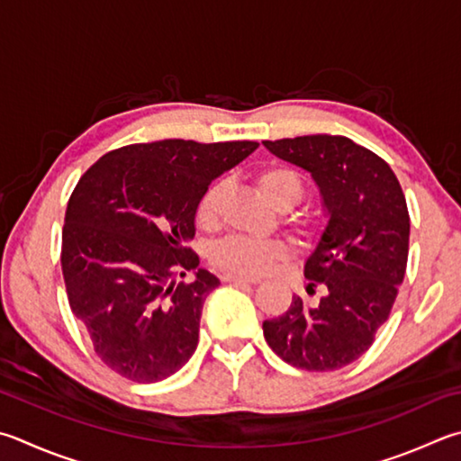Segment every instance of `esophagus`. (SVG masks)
<instances>
[{
  "label": "esophagus",
  "mask_w": 461,
  "mask_h": 461,
  "mask_svg": "<svg viewBox=\"0 0 461 461\" xmlns=\"http://www.w3.org/2000/svg\"><path fill=\"white\" fill-rule=\"evenodd\" d=\"M223 282H233V284H259V278H249V276H240V274H223Z\"/></svg>",
  "instance_id": "obj_1"
}]
</instances>
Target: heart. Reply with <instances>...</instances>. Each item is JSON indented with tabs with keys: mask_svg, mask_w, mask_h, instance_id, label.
<instances>
[{
	"mask_svg": "<svg viewBox=\"0 0 461 461\" xmlns=\"http://www.w3.org/2000/svg\"><path fill=\"white\" fill-rule=\"evenodd\" d=\"M256 183L264 197L274 207L290 209L303 199V179L296 171L284 165H267L256 175ZM223 185L212 183L195 207V221L202 230H213L220 221ZM294 228L303 236L311 233V223L294 221ZM212 262L225 272L240 276H262L270 272L276 264L290 258V248L280 240H249V238H225L212 248Z\"/></svg>",
	"mask_w": 461,
	"mask_h": 461,
	"instance_id": "obj_1",
	"label": "heart"
}]
</instances>
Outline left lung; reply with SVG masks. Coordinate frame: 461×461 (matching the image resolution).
Wrapping results in <instances>:
<instances>
[{"instance_id":"8db88e82","label":"left lung","mask_w":461,"mask_h":461,"mask_svg":"<svg viewBox=\"0 0 461 461\" xmlns=\"http://www.w3.org/2000/svg\"><path fill=\"white\" fill-rule=\"evenodd\" d=\"M276 157L303 167L321 187L329 225L306 259L308 292L318 304L292 296L264 339L282 361L304 371H334L371 348L387 321L409 254V212L387 161L340 135L264 140Z\"/></svg>"}]
</instances>
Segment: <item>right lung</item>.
<instances>
[{"label":"right lung","instance_id":"right-lung-1","mask_svg":"<svg viewBox=\"0 0 461 461\" xmlns=\"http://www.w3.org/2000/svg\"><path fill=\"white\" fill-rule=\"evenodd\" d=\"M254 140L167 139L114 149L82 175L62 230L74 316L108 369L135 383L177 373L195 353L199 318L220 280L187 248L195 207ZM194 271V281H179Z\"/></svg>","mask_w":461,"mask_h":461}]
</instances>
